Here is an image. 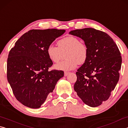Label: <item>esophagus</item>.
Instances as JSON below:
<instances>
[{
  "instance_id": "esophagus-1",
  "label": "esophagus",
  "mask_w": 128,
  "mask_h": 128,
  "mask_svg": "<svg viewBox=\"0 0 128 128\" xmlns=\"http://www.w3.org/2000/svg\"><path fill=\"white\" fill-rule=\"evenodd\" d=\"M69 72H64V76H67L68 75V74H69Z\"/></svg>"
}]
</instances>
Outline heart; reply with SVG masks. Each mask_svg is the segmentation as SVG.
<instances>
[{"mask_svg":"<svg viewBox=\"0 0 128 128\" xmlns=\"http://www.w3.org/2000/svg\"><path fill=\"white\" fill-rule=\"evenodd\" d=\"M58 47L52 44L47 47V52L51 61L58 62L62 56V53L67 51L66 60L55 66L58 70L68 71L76 68L78 64H83L87 60L88 48L85 43L80 41L77 37L68 36L59 40Z\"/></svg>","mask_w":128,"mask_h":128,"instance_id":"obj_1","label":"heart"}]
</instances>
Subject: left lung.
<instances>
[{
  "label": "left lung",
  "mask_w": 128,
  "mask_h": 128,
  "mask_svg": "<svg viewBox=\"0 0 128 128\" xmlns=\"http://www.w3.org/2000/svg\"><path fill=\"white\" fill-rule=\"evenodd\" d=\"M85 42L88 57L78 69L74 89L83 102L95 107L107 100L118 81L122 59L118 46L104 32L94 28L69 32Z\"/></svg>",
  "instance_id": "8db88e82"
}]
</instances>
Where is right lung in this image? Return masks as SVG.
I'll list each match as a JSON object with an SVG mask.
<instances>
[{
    "instance_id": "add662e5",
    "label": "right lung",
    "mask_w": 128,
    "mask_h": 128,
    "mask_svg": "<svg viewBox=\"0 0 128 128\" xmlns=\"http://www.w3.org/2000/svg\"><path fill=\"white\" fill-rule=\"evenodd\" d=\"M66 30H30L11 48L7 59V80L17 100L31 108H38L55 88L62 70L48 71L53 62L47 47Z\"/></svg>"
}]
</instances>
